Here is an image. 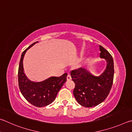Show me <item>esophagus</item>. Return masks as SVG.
<instances>
[{
  "label": "esophagus",
  "mask_w": 132,
  "mask_h": 132,
  "mask_svg": "<svg viewBox=\"0 0 132 132\" xmlns=\"http://www.w3.org/2000/svg\"><path fill=\"white\" fill-rule=\"evenodd\" d=\"M67 79L68 80H70L71 79V77L70 73H68L67 77Z\"/></svg>",
  "instance_id": "esophagus-1"
}]
</instances>
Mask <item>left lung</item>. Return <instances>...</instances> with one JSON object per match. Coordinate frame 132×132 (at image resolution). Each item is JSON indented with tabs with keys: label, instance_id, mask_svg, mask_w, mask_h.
Returning a JSON list of instances; mask_svg holds the SVG:
<instances>
[{
	"label": "left lung",
	"instance_id": "1",
	"mask_svg": "<svg viewBox=\"0 0 132 132\" xmlns=\"http://www.w3.org/2000/svg\"><path fill=\"white\" fill-rule=\"evenodd\" d=\"M100 47V57L107 61L104 71L99 76H94L85 68H80L71 72L75 87L73 95L78 103L85 107H93L100 104L107 98L111 89L114 79V60L112 55L103 46Z\"/></svg>",
	"mask_w": 132,
	"mask_h": 132
}]
</instances>
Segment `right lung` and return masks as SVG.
Masks as SVG:
<instances>
[{
	"label": "right lung",
	"mask_w": 132,
	"mask_h": 132,
	"mask_svg": "<svg viewBox=\"0 0 132 132\" xmlns=\"http://www.w3.org/2000/svg\"><path fill=\"white\" fill-rule=\"evenodd\" d=\"M38 42L32 43L22 53L18 68V86L21 93L29 103L36 107H42L55 100L58 92L66 82L67 73L59 77H51L39 82L31 81L27 77L24 72L23 59L27 51Z\"/></svg>",
	"instance_id": "right-lung-1"
}]
</instances>
